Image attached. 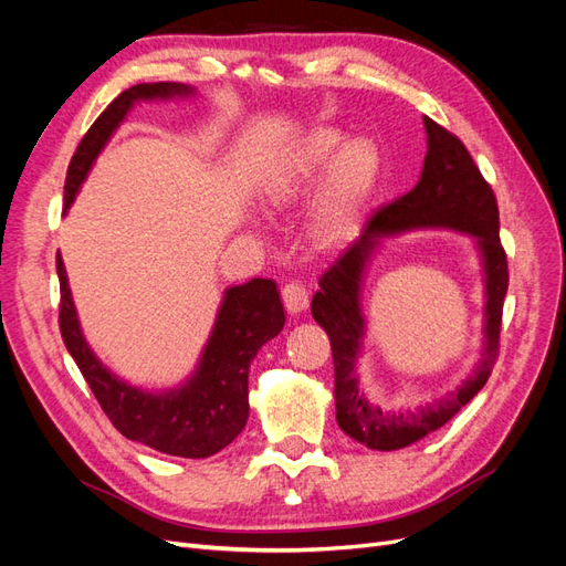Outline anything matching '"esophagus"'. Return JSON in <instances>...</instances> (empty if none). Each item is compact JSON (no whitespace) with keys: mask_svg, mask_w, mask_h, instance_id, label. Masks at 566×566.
Masks as SVG:
<instances>
[{"mask_svg":"<svg viewBox=\"0 0 566 566\" xmlns=\"http://www.w3.org/2000/svg\"><path fill=\"white\" fill-rule=\"evenodd\" d=\"M281 297H283V304L290 314H300L306 310V306H310V290L295 281L283 285Z\"/></svg>","mask_w":566,"mask_h":566,"instance_id":"34e87169","label":"esophagus"}]
</instances>
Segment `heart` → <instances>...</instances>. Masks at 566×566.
I'll use <instances>...</instances> for the list:
<instances>
[{
  "label": "heart",
  "mask_w": 566,
  "mask_h": 566,
  "mask_svg": "<svg viewBox=\"0 0 566 566\" xmlns=\"http://www.w3.org/2000/svg\"><path fill=\"white\" fill-rule=\"evenodd\" d=\"M339 142L342 134L335 127L304 134L264 191L269 205L283 208L306 191L325 166L310 212V231L318 245L339 243L352 233L380 177L378 146L364 136Z\"/></svg>",
  "instance_id": "1"
}]
</instances>
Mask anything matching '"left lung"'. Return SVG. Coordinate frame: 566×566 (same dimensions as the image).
Returning a JSON list of instances; mask_svg holds the SVG:
<instances>
[{"instance_id":"1","label":"left lung","mask_w":566,"mask_h":566,"mask_svg":"<svg viewBox=\"0 0 566 566\" xmlns=\"http://www.w3.org/2000/svg\"><path fill=\"white\" fill-rule=\"evenodd\" d=\"M427 156L413 191L389 202L364 227L361 235L323 273L312 300V316L328 333L335 364L337 424L373 451H397L447 424L482 389L499 358L503 300L507 293V256L499 235V202L458 136L422 117ZM416 228H449L478 238L485 266V349L475 370L441 400L410 411H382L357 385L355 358L365 319L360 283L371 252L382 237Z\"/></svg>"}]
</instances>
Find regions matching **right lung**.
Returning a JSON list of instances; mask_svg holds the SVG:
<instances>
[{"label":"right lung","mask_w":566,"mask_h":566,"mask_svg":"<svg viewBox=\"0 0 566 566\" xmlns=\"http://www.w3.org/2000/svg\"><path fill=\"white\" fill-rule=\"evenodd\" d=\"M191 94L193 87H186L179 82L134 84L119 94L96 117V123L84 134L71 165H67L63 210L71 208L98 153L104 150L136 101ZM56 271L61 283L59 325L65 349L75 358L96 401L119 434L167 455L208 458L229 447L243 432L250 416V364L262 345L276 337L285 325L276 283L269 279H252L243 285L229 287L217 312L212 335L191 378H186L177 389L146 391L119 380L115 373L98 361L82 335L61 254H56Z\"/></svg>","instance_id":"1"}]
</instances>
